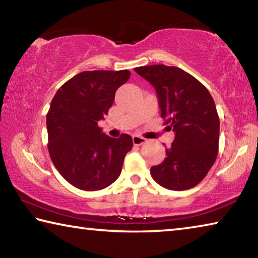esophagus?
Listing matches in <instances>:
<instances>
[{
	"label": "esophagus",
	"mask_w": 258,
	"mask_h": 258,
	"mask_svg": "<svg viewBox=\"0 0 258 258\" xmlns=\"http://www.w3.org/2000/svg\"><path fill=\"white\" fill-rule=\"evenodd\" d=\"M146 142H147V139L140 137V135H133V145L134 146H141Z\"/></svg>",
	"instance_id": "34e87169"
}]
</instances>
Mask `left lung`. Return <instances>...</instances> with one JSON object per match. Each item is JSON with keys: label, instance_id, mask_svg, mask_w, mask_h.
Wrapping results in <instances>:
<instances>
[{"label": "left lung", "instance_id": "obj_1", "mask_svg": "<svg viewBox=\"0 0 258 258\" xmlns=\"http://www.w3.org/2000/svg\"><path fill=\"white\" fill-rule=\"evenodd\" d=\"M155 87L161 118L175 132L171 148L150 174L168 190L191 189L204 180L217 157L220 118L211 93L181 68L152 64L134 68Z\"/></svg>", "mask_w": 258, "mask_h": 258}]
</instances>
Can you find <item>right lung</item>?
<instances>
[{
  "mask_svg": "<svg viewBox=\"0 0 258 258\" xmlns=\"http://www.w3.org/2000/svg\"><path fill=\"white\" fill-rule=\"evenodd\" d=\"M130 76L128 71L83 72L64 83L52 99L46 115L50 157L61 176L77 189L101 190L120 175L132 138L108 137L98 121Z\"/></svg>",
  "mask_w": 258,
  "mask_h": 258,
  "instance_id": "right-lung-1",
  "label": "right lung"
}]
</instances>
